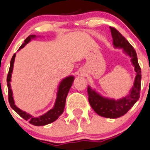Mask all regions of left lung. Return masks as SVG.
<instances>
[{"label": "left lung", "mask_w": 150, "mask_h": 150, "mask_svg": "<svg viewBox=\"0 0 150 150\" xmlns=\"http://www.w3.org/2000/svg\"><path fill=\"white\" fill-rule=\"evenodd\" d=\"M110 29L114 47L124 49V51L131 57L132 64L134 66L137 75L134 86L129 96L117 100L102 97L91 89L90 86L88 87V94L90 105L96 113L105 118L116 119L126 114L139 98L142 74L136 51L134 47L115 28L111 26Z\"/></svg>", "instance_id": "obj_1"}]
</instances>
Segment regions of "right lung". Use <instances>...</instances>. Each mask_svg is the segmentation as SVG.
Instances as JSON below:
<instances>
[{"instance_id": "1", "label": "right lung", "mask_w": 150, "mask_h": 150, "mask_svg": "<svg viewBox=\"0 0 150 150\" xmlns=\"http://www.w3.org/2000/svg\"><path fill=\"white\" fill-rule=\"evenodd\" d=\"M35 35H30L25 39L24 43L22 44V45L19 47L18 50L20 49L23 48L26 44H28L31 40V39L34 38ZM15 57L16 53L13 55L12 59L11 60L10 64V68H9L8 73L7 75V86H8V101L10 103L11 107L16 111L21 117L23 118L26 121H28L30 124L34 126H44L47 125V124H50L52 122H54L55 120L59 118V116L64 111V106H65V101H66V98H67V93H68L70 88L72 86V83H73L74 78L73 76H69L67 78L63 79V80L60 83L59 86V89H58L57 95V99L55 101L54 106L53 108L47 112L42 116H38V117H34L32 116L31 115L29 114V113H26L25 111H21V109L16 106L14 104L13 98V93L11 89V73L13 72V63L14 60H15Z\"/></svg>"}]
</instances>
